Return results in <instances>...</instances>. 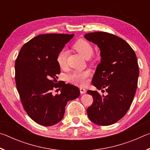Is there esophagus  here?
I'll use <instances>...</instances> for the list:
<instances>
[{
  "instance_id": "obj_1",
  "label": "esophagus",
  "mask_w": 150,
  "mask_h": 150,
  "mask_svg": "<svg viewBox=\"0 0 150 150\" xmlns=\"http://www.w3.org/2000/svg\"><path fill=\"white\" fill-rule=\"evenodd\" d=\"M80 93L81 94L85 93H86V89H85V88H83V87H81L80 88Z\"/></svg>"
}]
</instances>
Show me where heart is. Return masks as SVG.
Here are the masks:
<instances>
[{"label": "heart", "instance_id": "obj_1", "mask_svg": "<svg viewBox=\"0 0 150 150\" xmlns=\"http://www.w3.org/2000/svg\"><path fill=\"white\" fill-rule=\"evenodd\" d=\"M74 49L77 51L83 57L88 59L93 53V47L89 42L85 40H79L73 45ZM67 54L65 50H63L58 54L57 57V63L61 69H63L67 65ZM89 72L85 71H75L69 75L68 79L73 84L83 86L87 83L88 77H89Z\"/></svg>", "mask_w": 150, "mask_h": 150}]
</instances>
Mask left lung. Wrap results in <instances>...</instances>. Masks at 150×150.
Masks as SVG:
<instances>
[{
  "mask_svg": "<svg viewBox=\"0 0 150 150\" xmlns=\"http://www.w3.org/2000/svg\"><path fill=\"white\" fill-rule=\"evenodd\" d=\"M84 37L100 51V63L93 76V85L108 93L105 96L96 91H87L93 98L87 115L93 123L111 125L126 115L132 103L139 75L138 60L130 45L115 35L96 32Z\"/></svg>",
  "mask_w": 150,
  "mask_h": 150,
  "instance_id": "8db88e82",
  "label": "left lung"
}]
</instances>
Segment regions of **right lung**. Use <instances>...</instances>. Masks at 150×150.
<instances>
[{"mask_svg":"<svg viewBox=\"0 0 150 150\" xmlns=\"http://www.w3.org/2000/svg\"><path fill=\"white\" fill-rule=\"evenodd\" d=\"M73 36L65 34L37 35L22 47L15 62V80L22 104L30 117L40 125L57 124L63 118L67 103L80 95L77 87L57 83V75L60 73L57 55ZM54 88H62L59 95H52Z\"/></svg>","mask_w":150,"mask_h":150,"instance_id":"1","label":"right lung"}]
</instances>
